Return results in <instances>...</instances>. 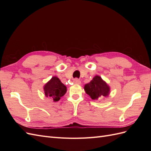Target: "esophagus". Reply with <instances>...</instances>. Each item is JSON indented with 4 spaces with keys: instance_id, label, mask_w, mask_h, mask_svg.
Returning <instances> with one entry per match:
<instances>
[{
    "instance_id": "1",
    "label": "esophagus",
    "mask_w": 151,
    "mask_h": 151,
    "mask_svg": "<svg viewBox=\"0 0 151 151\" xmlns=\"http://www.w3.org/2000/svg\"><path fill=\"white\" fill-rule=\"evenodd\" d=\"M74 83L76 84H81V81L79 79L76 78L74 79Z\"/></svg>"
}]
</instances>
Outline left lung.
<instances>
[{
  "label": "left lung",
  "instance_id": "1",
  "mask_svg": "<svg viewBox=\"0 0 151 151\" xmlns=\"http://www.w3.org/2000/svg\"><path fill=\"white\" fill-rule=\"evenodd\" d=\"M84 90L93 100H98L103 97H106L109 93V86L98 76H96L89 83L85 85Z\"/></svg>",
  "mask_w": 151,
  "mask_h": 151
}]
</instances>
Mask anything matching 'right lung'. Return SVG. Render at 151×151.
<instances>
[{
    "mask_svg": "<svg viewBox=\"0 0 151 151\" xmlns=\"http://www.w3.org/2000/svg\"><path fill=\"white\" fill-rule=\"evenodd\" d=\"M45 96L51 97L54 101H58L67 91L66 86L58 77H53L44 86Z\"/></svg>",
    "mask_w": 151,
    "mask_h": 151,
    "instance_id": "obj_1",
    "label": "right lung"
}]
</instances>
